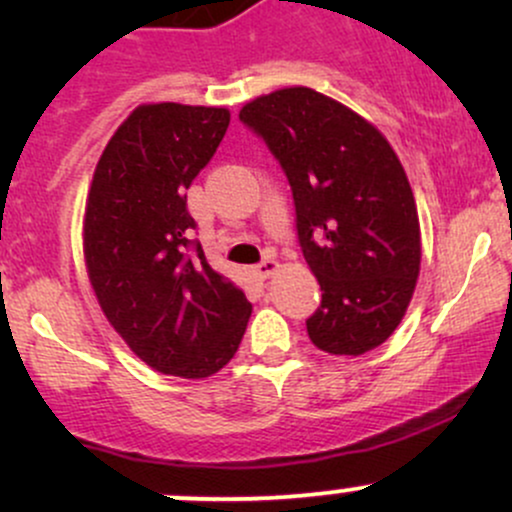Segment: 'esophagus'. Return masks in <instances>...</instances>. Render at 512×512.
Wrapping results in <instances>:
<instances>
[{"mask_svg": "<svg viewBox=\"0 0 512 512\" xmlns=\"http://www.w3.org/2000/svg\"><path fill=\"white\" fill-rule=\"evenodd\" d=\"M276 267H279V262L274 260V255H264V260L252 267V274H255L260 281H264L276 272Z\"/></svg>", "mask_w": 512, "mask_h": 512, "instance_id": "obj_1", "label": "esophagus"}]
</instances>
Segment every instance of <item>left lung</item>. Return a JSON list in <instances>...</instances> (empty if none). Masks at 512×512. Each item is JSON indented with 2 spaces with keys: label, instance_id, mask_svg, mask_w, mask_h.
<instances>
[{
  "label": "left lung",
  "instance_id": "left-lung-1",
  "mask_svg": "<svg viewBox=\"0 0 512 512\" xmlns=\"http://www.w3.org/2000/svg\"><path fill=\"white\" fill-rule=\"evenodd\" d=\"M291 185L296 233L322 301L305 320L317 349L361 356L395 332L414 293L421 233L387 139L313 88H281L240 110Z\"/></svg>",
  "mask_w": 512,
  "mask_h": 512
}]
</instances>
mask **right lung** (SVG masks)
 <instances>
[{"label":"right lung","mask_w":512,"mask_h":512,"mask_svg":"<svg viewBox=\"0 0 512 512\" xmlns=\"http://www.w3.org/2000/svg\"><path fill=\"white\" fill-rule=\"evenodd\" d=\"M231 113L142 105L105 146L84 219L93 291L146 366L207 378L231 361L252 305L209 267L187 211V187L219 149Z\"/></svg>","instance_id":"obj_1"}]
</instances>
